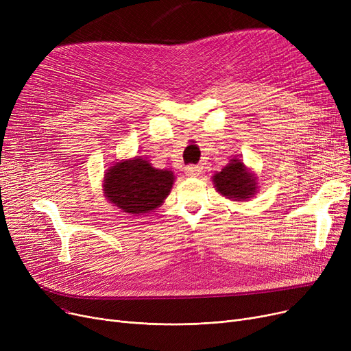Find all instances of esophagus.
Instances as JSON below:
<instances>
[{"label": "esophagus", "mask_w": 351, "mask_h": 351, "mask_svg": "<svg viewBox=\"0 0 351 351\" xmlns=\"http://www.w3.org/2000/svg\"><path fill=\"white\" fill-rule=\"evenodd\" d=\"M186 175L191 178H197L200 175V166H188Z\"/></svg>", "instance_id": "obj_1"}]
</instances>
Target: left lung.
<instances>
[{"label": "left lung", "instance_id": "1", "mask_svg": "<svg viewBox=\"0 0 351 351\" xmlns=\"http://www.w3.org/2000/svg\"><path fill=\"white\" fill-rule=\"evenodd\" d=\"M212 180L216 191L232 200H247L257 192V178L239 158L230 159Z\"/></svg>", "mask_w": 351, "mask_h": 351}]
</instances>
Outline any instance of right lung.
<instances>
[{"label":"right lung","instance_id":"obj_1","mask_svg":"<svg viewBox=\"0 0 351 351\" xmlns=\"http://www.w3.org/2000/svg\"><path fill=\"white\" fill-rule=\"evenodd\" d=\"M173 172L156 169L143 158L119 160L105 172L104 195L123 213H149L171 193Z\"/></svg>","mask_w":351,"mask_h":351}]
</instances>
